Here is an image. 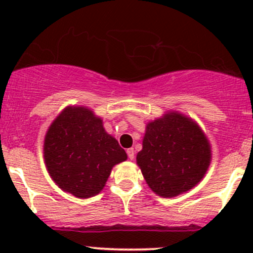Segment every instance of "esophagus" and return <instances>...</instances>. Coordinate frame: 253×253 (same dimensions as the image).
I'll return each mask as SVG.
<instances>
[{"mask_svg": "<svg viewBox=\"0 0 253 253\" xmlns=\"http://www.w3.org/2000/svg\"><path fill=\"white\" fill-rule=\"evenodd\" d=\"M127 156H128V159L133 161V159H134V150L133 149L127 150Z\"/></svg>", "mask_w": 253, "mask_h": 253, "instance_id": "34e87169", "label": "esophagus"}]
</instances>
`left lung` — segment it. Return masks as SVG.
I'll use <instances>...</instances> for the list:
<instances>
[{
  "mask_svg": "<svg viewBox=\"0 0 253 253\" xmlns=\"http://www.w3.org/2000/svg\"><path fill=\"white\" fill-rule=\"evenodd\" d=\"M211 163V146L200 127L178 113H168L146 126L143 150L136 155L149 187L172 197L191 189Z\"/></svg>",
  "mask_w": 253,
  "mask_h": 253,
  "instance_id": "obj_1",
  "label": "left lung"
}]
</instances>
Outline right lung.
Segmentation results:
<instances>
[{
    "label": "right lung",
    "instance_id": "right-lung-1",
    "mask_svg": "<svg viewBox=\"0 0 253 253\" xmlns=\"http://www.w3.org/2000/svg\"><path fill=\"white\" fill-rule=\"evenodd\" d=\"M43 158L58 187L86 199L103 189L112 168L127 155L91 110L69 107L46 133Z\"/></svg>",
    "mask_w": 253,
    "mask_h": 253
}]
</instances>
